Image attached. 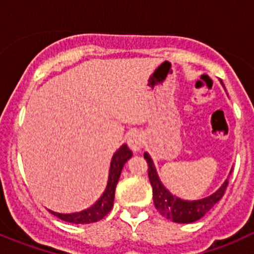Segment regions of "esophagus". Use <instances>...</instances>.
<instances>
[{
	"label": "esophagus",
	"mask_w": 254,
	"mask_h": 254,
	"mask_svg": "<svg viewBox=\"0 0 254 254\" xmlns=\"http://www.w3.org/2000/svg\"><path fill=\"white\" fill-rule=\"evenodd\" d=\"M127 142H128V146L132 151H134V152L140 151L141 147H142V145H143V136L137 131L131 132L128 136V140H127Z\"/></svg>",
	"instance_id": "34e87169"
}]
</instances>
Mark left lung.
Returning a JSON list of instances; mask_svg holds the SVG:
<instances>
[{"mask_svg": "<svg viewBox=\"0 0 254 254\" xmlns=\"http://www.w3.org/2000/svg\"><path fill=\"white\" fill-rule=\"evenodd\" d=\"M143 158L147 163V173H149V179L152 187V197H154V205L156 210L160 212L163 216L170 219L174 223L188 224L197 221L202 216H205L206 212L214 207L219 202L221 197L225 193V190L228 187L229 179H226L223 186L219 190L212 193L211 196L205 197L202 199L197 201H185L178 197L173 196L167 188L164 187L158 177V173L154 167L151 158L147 152L143 154Z\"/></svg>", "mask_w": 254, "mask_h": 254, "instance_id": "left-lung-1", "label": "left lung"}]
</instances>
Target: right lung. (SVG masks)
<instances>
[{
    "mask_svg": "<svg viewBox=\"0 0 254 254\" xmlns=\"http://www.w3.org/2000/svg\"><path fill=\"white\" fill-rule=\"evenodd\" d=\"M132 156V151L127 147V145H122L120 149L114 152L112 158L111 169H109V178H108L107 188L104 193L102 194L98 201L94 203L91 207L81 211V212H75V214H58L55 211H51L52 214L56 215L58 219L64 220L67 223L72 224H90L102 220L105 215L112 210L114 202V192H116L117 183L120 179L121 172H122L123 165L126 161Z\"/></svg>",
    "mask_w": 254,
    "mask_h": 254,
    "instance_id": "right-lung-1",
    "label": "right lung"
}]
</instances>
